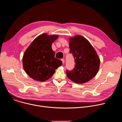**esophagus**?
I'll list each match as a JSON object with an SVG mask.
<instances>
[{
	"label": "esophagus",
	"mask_w": 122,
	"mask_h": 122,
	"mask_svg": "<svg viewBox=\"0 0 122 122\" xmlns=\"http://www.w3.org/2000/svg\"><path fill=\"white\" fill-rule=\"evenodd\" d=\"M61 60H62V61L63 64H64V63H65V60H64V59H61Z\"/></svg>",
	"instance_id": "1"
}]
</instances>
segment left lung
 Returning a JSON list of instances; mask_svg holds the SVG:
<instances>
[{
  "instance_id": "8db88e82",
  "label": "left lung",
  "mask_w": 122,
  "mask_h": 122,
  "mask_svg": "<svg viewBox=\"0 0 122 122\" xmlns=\"http://www.w3.org/2000/svg\"><path fill=\"white\" fill-rule=\"evenodd\" d=\"M69 49L75 64L72 71L66 70L67 77L77 83L91 80L99 68L100 60L96 51L87 40L80 35L70 39Z\"/></svg>"
}]
</instances>
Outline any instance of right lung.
I'll return each mask as SVG.
<instances>
[{
    "instance_id": "right-lung-1",
    "label": "right lung",
    "mask_w": 122,
    "mask_h": 122,
    "mask_svg": "<svg viewBox=\"0 0 122 122\" xmlns=\"http://www.w3.org/2000/svg\"><path fill=\"white\" fill-rule=\"evenodd\" d=\"M57 38V35L48 36L42 34L33 41L25 52L24 69L31 78L40 81H46L62 65L61 60L55 58V53L51 49L52 43Z\"/></svg>"
}]
</instances>
